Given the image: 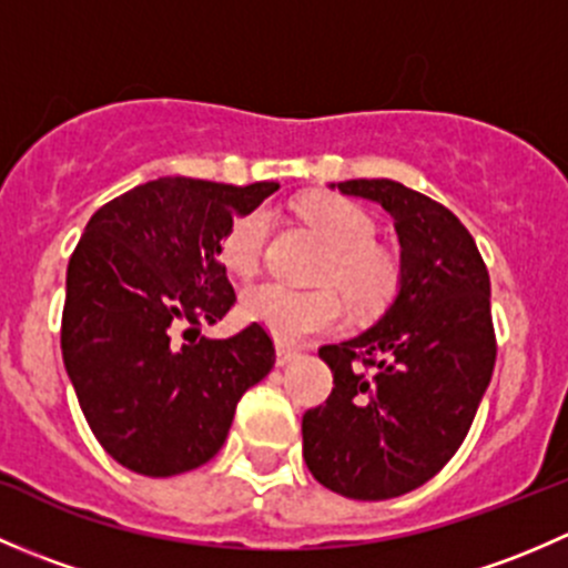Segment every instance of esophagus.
<instances>
[{
    "label": "esophagus",
    "instance_id": "esophagus-1",
    "mask_svg": "<svg viewBox=\"0 0 568 568\" xmlns=\"http://www.w3.org/2000/svg\"><path fill=\"white\" fill-rule=\"evenodd\" d=\"M296 357H300V352H294V348L285 346V343H277V365H280V368L291 365Z\"/></svg>",
    "mask_w": 568,
    "mask_h": 568
}]
</instances>
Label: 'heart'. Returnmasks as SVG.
I'll return each mask as SVG.
<instances>
[{
  "instance_id": "heart-1",
  "label": "heart",
  "mask_w": 568,
  "mask_h": 568,
  "mask_svg": "<svg viewBox=\"0 0 568 568\" xmlns=\"http://www.w3.org/2000/svg\"><path fill=\"white\" fill-rule=\"evenodd\" d=\"M300 216L324 242L326 261L321 280L335 283L354 307L382 305L398 283V266L374 244L376 225L357 203L335 194H318L300 203ZM272 216L266 209L244 211L231 222L220 244V257L233 274L250 277L266 244ZM242 316L272 332L280 343H300L326 332L343 316V305L332 288L296 291L280 283L250 285L242 294Z\"/></svg>"
}]
</instances>
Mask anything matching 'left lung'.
I'll return each mask as SVG.
<instances>
[{
    "label": "left lung",
    "mask_w": 568,
    "mask_h": 568,
    "mask_svg": "<svg viewBox=\"0 0 568 568\" xmlns=\"http://www.w3.org/2000/svg\"><path fill=\"white\" fill-rule=\"evenodd\" d=\"M329 189L393 216L398 291L374 326L318 352L335 387L302 417V454L326 489L390 500L434 478L473 426L497 357L489 272L437 200L390 178Z\"/></svg>",
    "instance_id": "1"
}]
</instances>
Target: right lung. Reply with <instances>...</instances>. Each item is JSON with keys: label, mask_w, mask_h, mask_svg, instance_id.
I'll list each match as a JSON object with an SVG mask.
<instances>
[{"label": "right lung", "mask_w": 568, "mask_h": 568, "mask_svg": "<svg viewBox=\"0 0 568 568\" xmlns=\"http://www.w3.org/2000/svg\"><path fill=\"white\" fill-rule=\"evenodd\" d=\"M277 189L159 178L90 216L68 263L62 363L95 439L131 473L214 459L239 398L274 368L263 326L220 341L200 324L236 305L222 236Z\"/></svg>", "instance_id": "right-lung-1"}]
</instances>
